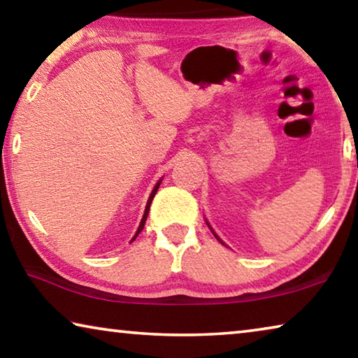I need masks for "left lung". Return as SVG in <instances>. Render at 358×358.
<instances>
[{
	"label": "left lung",
	"instance_id": "8db88e82",
	"mask_svg": "<svg viewBox=\"0 0 358 358\" xmlns=\"http://www.w3.org/2000/svg\"><path fill=\"white\" fill-rule=\"evenodd\" d=\"M216 238H217V237H216Z\"/></svg>",
	"mask_w": 358,
	"mask_h": 358
}]
</instances>
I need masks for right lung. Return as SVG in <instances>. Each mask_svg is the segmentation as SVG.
Listing matches in <instances>:
<instances>
[{
    "label": "right lung",
    "mask_w": 358,
    "mask_h": 358,
    "mask_svg": "<svg viewBox=\"0 0 358 358\" xmlns=\"http://www.w3.org/2000/svg\"><path fill=\"white\" fill-rule=\"evenodd\" d=\"M161 183V181H159ZM159 183H157L156 186H155V189H153V192H151V196H150V199H148V202H147V208H145V213H143V217H142V221H141V226H138V229H137V234H136V237L138 234L142 232V229H143V226H145V221H147V216H148V211H150V205H151V201H153V197H155V194H156V191H157V187H159ZM134 237V238H136ZM132 238V240H134Z\"/></svg>",
    "instance_id": "add662e5"
}]
</instances>
